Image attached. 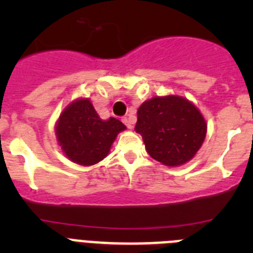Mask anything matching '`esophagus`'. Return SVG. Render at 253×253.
Wrapping results in <instances>:
<instances>
[{"instance_id": "1", "label": "esophagus", "mask_w": 253, "mask_h": 253, "mask_svg": "<svg viewBox=\"0 0 253 253\" xmlns=\"http://www.w3.org/2000/svg\"><path fill=\"white\" fill-rule=\"evenodd\" d=\"M123 123H124V124L126 125V128H128V129L133 128V120H131L130 118H128V116H125V118H123Z\"/></svg>"}]
</instances>
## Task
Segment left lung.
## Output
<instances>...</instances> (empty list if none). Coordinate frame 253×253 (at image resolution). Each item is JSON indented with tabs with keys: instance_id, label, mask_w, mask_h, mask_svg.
Returning <instances> with one entry per match:
<instances>
[{
	"instance_id": "left-lung-1",
	"label": "left lung",
	"mask_w": 253,
	"mask_h": 253,
	"mask_svg": "<svg viewBox=\"0 0 253 253\" xmlns=\"http://www.w3.org/2000/svg\"><path fill=\"white\" fill-rule=\"evenodd\" d=\"M135 131L152 158L169 167L189 162L207 135V122L198 107L181 96H157L138 109Z\"/></svg>"
}]
</instances>
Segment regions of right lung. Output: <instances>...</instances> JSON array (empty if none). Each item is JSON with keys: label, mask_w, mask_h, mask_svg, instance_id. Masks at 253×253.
<instances>
[{"label": "right lung", "mask_w": 253, "mask_h": 253, "mask_svg": "<svg viewBox=\"0 0 253 253\" xmlns=\"http://www.w3.org/2000/svg\"><path fill=\"white\" fill-rule=\"evenodd\" d=\"M125 129L115 118L102 120L90 99H77L59 115L55 135L68 160L92 166L106 157L116 135Z\"/></svg>", "instance_id": "obj_1"}]
</instances>
